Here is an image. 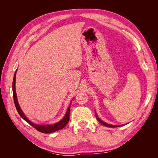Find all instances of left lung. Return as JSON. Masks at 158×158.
<instances>
[{
  "mask_svg": "<svg viewBox=\"0 0 158 158\" xmlns=\"http://www.w3.org/2000/svg\"><path fill=\"white\" fill-rule=\"evenodd\" d=\"M95 117H96V118H97V120L101 123V124H102L103 125H104V126H106V127H111V128H113V127H121V126H123V125H119V126H116V125H109V124H107V123H106V122H104V121H103L102 120H101V119H100L99 117H98V114H97V113H96V112L95 111Z\"/></svg>",
  "mask_w": 158,
  "mask_h": 158,
  "instance_id": "obj_1",
  "label": "left lung"
}]
</instances>
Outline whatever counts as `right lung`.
Instances as JSON below:
<instances>
[{"mask_svg":"<svg viewBox=\"0 0 158 158\" xmlns=\"http://www.w3.org/2000/svg\"><path fill=\"white\" fill-rule=\"evenodd\" d=\"M16 71L15 74H14V79H13V82H12V92H13V98H14V104H15L16 108L17 109V111L20 114V117L25 120L27 123L30 124L31 126H32L33 128H35L37 131H40L42 133H51L55 131H57L59 130H60V129L63 128L69 121V118H70V104L69 105V108L66 111V113L65 114L64 117L62 118V120H60L59 122L57 123L53 124V125H37V124L33 123L31 122L29 119H28L26 116L25 114H23L22 112V109H20V106H19V104L18 102V99H17V96H16V88H15V83H16Z\"/></svg>","mask_w":158,"mask_h":158,"instance_id":"1","label":"right lung"}]
</instances>
